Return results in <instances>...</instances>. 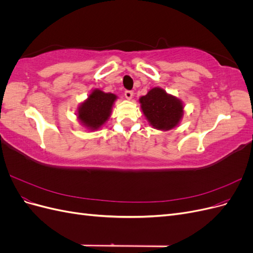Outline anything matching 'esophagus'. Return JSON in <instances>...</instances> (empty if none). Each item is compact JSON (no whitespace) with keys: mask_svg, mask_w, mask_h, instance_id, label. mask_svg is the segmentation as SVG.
<instances>
[{"mask_svg":"<svg viewBox=\"0 0 253 253\" xmlns=\"http://www.w3.org/2000/svg\"><path fill=\"white\" fill-rule=\"evenodd\" d=\"M133 91L132 90H126L125 91V96L126 99H128V100H131V99L133 98Z\"/></svg>","mask_w":253,"mask_h":253,"instance_id":"esophagus-1","label":"esophagus"}]
</instances>
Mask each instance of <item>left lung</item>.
Listing matches in <instances>:
<instances>
[{"mask_svg": "<svg viewBox=\"0 0 253 253\" xmlns=\"http://www.w3.org/2000/svg\"><path fill=\"white\" fill-rule=\"evenodd\" d=\"M139 102L144 116L155 128L168 131L177 126L182 117L181 101L160 87L152 88L139 99Z\"/></svg>", "mask_w": 253, "mask_h": 253, "instance_id": "left-lung-1", "label": "left lung"}]
</instances>
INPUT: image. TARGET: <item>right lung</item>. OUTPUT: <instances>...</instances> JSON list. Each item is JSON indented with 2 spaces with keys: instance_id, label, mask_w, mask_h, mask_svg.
<instances>
[{
  "instance_id": "1",
  "label": "right lung",
  "mask_w": 253,
  "mask_h": 253,
  "mask_svg": "<svg viewBox=\"0 0 253 253\" xmlns=\"http://www.w3.org/2000/svg\"><path fill=\"white\" fill-rule=\"evenodd\" d=\"M116 95L94 89L78 109V118L91 131L100 127L109 119Z\"/></svg>"
}]
</instances>
